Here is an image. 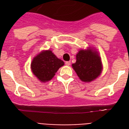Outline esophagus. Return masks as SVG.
I'll return each mask as SVG.
<instances>
[{
  "label": "esophagus",
  "instance_id": "34e87169",
  "mask_svg": "<svg viewBox=\"0 0 129 129\" xmlns=\"http://www.w3.org/2000/svg\"><path fill=\"white\" fill-rule=\"evenodd\" d=\"M66 63V66H70V65L71 64V61H66V63Z\"/></svg>",
  "mask_w": 129,
  "mask_h": 129
}]
</instances>
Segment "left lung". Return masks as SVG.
Masks as SVG:
<instances>
[{
    "mask_svg": "<svg viewBox=\"0 0 129 129\" xmlns=\"http://www.w3.org/2000/svg\"><path fill=\"white\" fill-rule=\"evenodd\" d=\"M72 66L80 80L86 83L91 82L100 76L103 70L99 53L91 47L79 50L76 61Z\"/></svg>",
    "mask_w": 129,
    "mask_h": 129,
    "instance_id": "1",
    "label": "left lung"
}]
</instances>
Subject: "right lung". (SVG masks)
<instances>
[{"label": "right lung", "mask_w": 129, "mask_h": 129, "mask_svg": "<svg viewBox=\"0 0 129 129\" xmlns=\"http://www.w3.org/2000/svg\"><path fill=\"white\" fill-rule=\"evenodd\" d=\"M64 65L61 59L57 57L51 50H43L34 57L31 63V70L41 82H47L54 77L55 73Z\"/></svg>", "instance_id": "add662e5"}]
</instances>
